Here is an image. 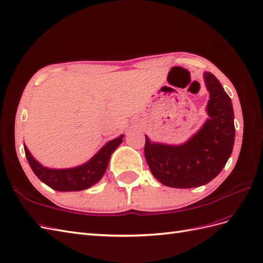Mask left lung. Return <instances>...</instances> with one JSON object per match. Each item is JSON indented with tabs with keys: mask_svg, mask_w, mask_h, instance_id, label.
<instances>
[{
	"mask_svg": "<svg viewBox=\"0 0 263 263\" xmlns=\"http://www.w3.org/2000/svg\"><path fill=\"white\" fill-rule=\"evenodd\" d=\"M203 79L210 99L209 118L188 141L178 146L152 143L146 136L145 158L154 177L173 188H195L208 183L228 161L235 143L231 99L210 72Z\"/></svg>",
	"mask_w": 263,
	"mask_h": 263,
	"instance_id": "obj_1",
	"label": "left lung"
}]
</instances>
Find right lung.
I'll return each mask as SVG.
<instances>
[{"instance_id":"obj_1","label":"right lung","mask_w":263,"mask_h":263,"mask_svg":"<svg viewBox=\"0 0 263 263\" xmlns=\"http://www.w3.org/2000/svg\"><path fill=\"white\" fill-rule=\"evenodd\" d=\"M123 137L124 135L110 140L84 165L67 169H51L42 166L34 159L25 145L24 151L33 173L48 187L58 191H80L94 186L102 179L107 169L110 156L122 143Z\"/></svg>"}]
</instances>
